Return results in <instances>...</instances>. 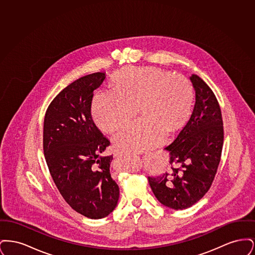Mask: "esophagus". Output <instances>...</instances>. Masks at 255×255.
<instances>
[{"label": "esophagus", "mask_w": 255, "mask_h": 255, "mask_svg": "<svg viewBox=\"0 0 255 255\" xmlns=\"http://www.w3.org/2000/svg\"><path fill=\"white\" fill-rule=\"evenodd\" d=\"M115 156H116V157H126V156H128V154L123 153V152H120V151H117L116 154H115Z\"/></svg>", "instance_id": "34e87169"}]
</instances>
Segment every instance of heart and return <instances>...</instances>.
<instances>
[{
	"mask_svg": "<svg viewBox=\"0 0 255 255\" xmlns=\"http://www.w3.org/2000/svg\"><path fill=\"white\" fill-rule=\"evenodd\" d=\"M193 89L181 74L155 67H132L116 73L111 92L96 94L92 105L99 129L112 133L133 119L135 107L141 117L113 137L114 145L126 152H142L160 143L189 116Z\"/></svg>",
	"mask_w": 255,
	"mask_h": 255,
	"instance_id": "1",
	"label": "heart"
}]
</instances>
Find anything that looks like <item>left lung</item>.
Masks as SVG:
<instances>
[{
    "instance_id": "obj_1",
    "label": "left lung",
    "mask_w": 255,
    "mask_h": 255,
    "mask_svg": "<svg viewBox=\"0 0 255 255\" xmlns=\"http://www.w3.org/2000/svg\"><path fill=\"white\" fill-rule=\"evenodd\" d=\"M195 91L193 112L182 131L164 148L169 153L171 172L149 176L158 202L172 209H185L200 201L211 186L224 142L222 113L217 98L206 82L190 76Z\"/></svg>"
}]
</instances>
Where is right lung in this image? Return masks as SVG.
<instances>
[{
  "label": "right lung",
  "mask_w": 255,
  "mask_h": 255,
  "mask_svg": "<svg viewBox=\"0 0 255 255\" xmlns=\"http://www.w3.org/2000/svg\"><path fill=\"white\" fill-rule=\"evenodd\" d=\"M105 77L92 73L61 91L47 110L43 133L45 158L62 197L76 212L95 220L112 213L120 198L110 171L113 155H103L109 139L91 114L94 91Z\"/></svg>",
  "instance_id": "1"
}]
</instances>
